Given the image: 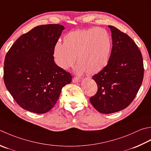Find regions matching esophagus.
<instances>
[{
    "instance_id": "esophagus-1",
    "label": "esophagus",
    "mask_w": 151,
    "mask_h": 151,
    "mask_svg": "<svg viewBox=\"0 0 151 151\" xmlns=\"http://www.w3.org/2000/svg\"><path fill=\"white\" fill-rule=\"evenodd\" d=\"M73 82H74V83H78V82H81V78L76 77H76H73Z\"/></svg>"
}]
</instances>
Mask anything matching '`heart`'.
<instances>
[{
	"label": "heart",
	"mask_w": 151,
	"mask_h": 151,
	"mask_svg": "<svg viewBox=\"0 0 151 151\" xmlns=\"http://www.w3.org/2000/svg\"><path fill=\"white\" fill-rule=\"evenodd\" d=\"M111 49L108 32L103 28L92 27L68 32L63 44H55L53 55L56 65L62 69L73 67L76 58V72L94 75L107 65Z\"/></svg>",
	"instance_id": "b5f03b06"
}]
</instances>
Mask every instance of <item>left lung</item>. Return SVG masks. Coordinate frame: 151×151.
<instances>
[{"label": "left lung", "instance_id": "8db88e82", "mask_svg": "<svg viewBox=\"0 0 151 151\" xmlns=\"http://www.w3.org/2000/svg\"><path fill=\"white\" fill-rule=\"evenodd\" d=\"M113 48L108 64L92 76L97 85L90 101L97 111L110 114L123 110L133 101L144 75L143 57L136 44L128 35L113 26Z\"/></svg>", "mask_w": 151, "mask_h": 151}]
</instances>
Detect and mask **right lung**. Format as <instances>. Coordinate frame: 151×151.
I'll return each mask as SVG.
<instances>
[{"mask_svg": "<svg viewBox=\"0 0 151 151\" xmlns=\"http://www.w3.org/2000/svg\"><path fill=\"white\" fill-rule=\"evenodd\" d=\"M64 27H35L22 35L6 55L4 82L21 107L37 114L51 110L72 76L55 63L53 50Z\"/></svg>", "mask_w": 151, "mask_h": 151, "instance_id": "obj_1", "label": "right lung"}]
</instances>
